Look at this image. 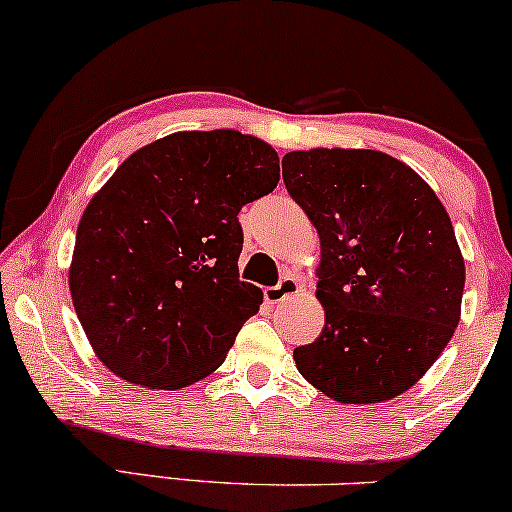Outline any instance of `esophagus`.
Here are the masks:
<instances>
[{
	"label": "esophagus",
	"instance_id": "obj_1",
	"mask_svg": "<svg viewBox=\"0 0 512 512\" xmlns=\"http://www.w3.org/2000/svg\"><path fill=\"white\" fill-rule=\"evenodd\" d=\"M301 292V285L296 277H282V282L277 287H268L263 296H266L268 304H280V301L289 299V296L299 294Z\"/></svg>",
	"mask_w": 512,
	"mask_h": 512
}]
</instances>
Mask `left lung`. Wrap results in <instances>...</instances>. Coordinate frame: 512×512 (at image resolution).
I'll return each instance as SVG.
<instances>
[{
	"label": "left lung",
	"mask_w": 512,
	"mask_h": 512,
	"mask_svg": "<svg viewBox=\"0 0 512 512\" xmlns=\"http://www.w3.org/2000/svg\"><path fill=\"white\" fill-rule=\"evenodd\" d=\"M287 192L320 237L325 327L301 375L339 403H384L432 368L460 320L465 261L434 189L375 149L289 151Z\"/></svg>",
	"instance_id": "left-lung-1"
}]
</instances>
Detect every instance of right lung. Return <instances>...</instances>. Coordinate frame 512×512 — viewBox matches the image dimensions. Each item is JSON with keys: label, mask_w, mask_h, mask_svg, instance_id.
I'll return each mask as SVG.
<instances>
[{"label": "right lung", "mask_w": 512, "mask_h": 512, "mask_svg": "<svg viewBox=\"0 0 512 512\" xmlns=\"http://www.w3.org/2000/svg\"><path fill=\"white\" fill-rule=\"evenodd\" d=\"M277 180V151L237 130L173 132L118 166L82 213L68 270L106 368L175 391L223 365L263 301L239 280L237 213Z\"/></svg>", "instance_id": "right-lung-1"}]
</instances>
